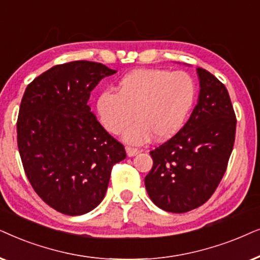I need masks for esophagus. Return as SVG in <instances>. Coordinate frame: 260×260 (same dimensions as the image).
Masks as SVG:
<instances>
[{
    "label": "esophagus",
    "instance_id": "esophagus-1",
    "mask_svg": "<svg viewBox=\"0 0 260 260\" xmlns=\"http://www.w3.org/2000/svg\"><path fill=\"white\" fill-rule=\"evenodd\" d=\"M126 152H127V155L128 157H133V155H136L139 153V150L136 147H131V146H126Z\"/></svg>",
    "mask_w": 260,
    "mask_h": 260
}]
</instances>
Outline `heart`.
Here are the masks:
<instances>
[{"instance_id":"obj_1","label":"heart","mask_w":260,"mask_h":260,"mask_svg":"<svg viewBox=\"0 0 260 260\" xmlns=\"http://www.w3.org/2000/svg\"><path fill=\"white\" fill-rule=\"evenodd\" d=\"M196 100V84L184 71L138 69L123 76L116 92L105 90L96 100L100 122L110 134L123 133L131 144H144L154 134L158 140L177 133Z\"/></svg>"}]
</instances>
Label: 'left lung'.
Masks as SVG:
<instances>
[{"label":"left lung","instance_id":"8db88e82","mask_svg":"<svg viewBox=\"0 0 260 260\" xmlns=\"http://www.w3.org/2000/svg\"><path fill=\"white\" fill-rule=\"evenodd\" d=\"M199 102L171 139L150 152L153 166L145 177L155 206L185 213L202 206L220 184L235 140L237 117L226 86L197 69Z\"/></svg>","mask_w":260,"mask_h":260}]
</instances>
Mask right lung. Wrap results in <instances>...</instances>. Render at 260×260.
<instances>
[{
    "label": "right lung",
    "mask_w": 260,
    "mask_h": 260,
    "mask_svg": "<svg viewBox=\"0 0 260 260\" xmlns=\"http://www.w3.org/2000/svg\"><path fill=\"white\" fill-rule=\"evenodd\" d=\"M115 70L95 61L59 64L27 85L16 122L17 147L28 181L46 205L82 215L105 199L123 145L90 112L91 90Z\"/></svg>",
    "instance_id": "obj_1"
}]
</instances>
